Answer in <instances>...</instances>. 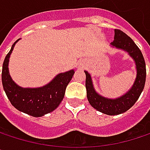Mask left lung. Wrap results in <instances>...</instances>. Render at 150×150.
Wrapping results in <instances>:
<instances>
[{
  "label": "left lung",
  "mask_w": 150,
  "mask_h": 150,
  "mask_svg": "<svg viewBox=\"0 0 150 150\" xmlns=\"http://www.w3.org/2000/svg\"><path fill=\"white\" fill-rule=\"evenodd\" d=\"M111 45L114 47L122 49L132 57L135 61L136 67V77L135 82L131 88L123 96L115 98L109 99L100 96L93 86L91 75L88 71H84L86 74V89L87 98L90 105L98 111L108 115H120L129 110L138 100L141 93L142 92L146 81V65L143 55L136 46L134 41L123 33L122 30L115 29V37Z\"/></svg>",
  "instance_id": "obj_1"
}]
</instances>
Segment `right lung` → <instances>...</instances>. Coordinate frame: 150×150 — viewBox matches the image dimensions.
Returning <instances> with one entry per match:
<instances>
[{
	"instance_id": "1",
	"label": "right lung",
	"mask_w": 150,
	"mask_h": 150,
	"mask_svg": "<svg viewBox=\"0 0 150 150\" xmlns=\"http://www.w3.org/2000/svg\"><path fill=\"white\" fill-rule=\"evenodd\" d=\"M19 40L12 45L10 51L5 57L1 73L2 86L8 100L16 109L34 117H41L54 111L62 103L66 88L75 71L72 69L58 74L49 83L40 88L20 87L12 80L8 71L9 57Z\"/></svg>"
}]
</instances>
